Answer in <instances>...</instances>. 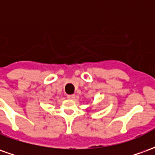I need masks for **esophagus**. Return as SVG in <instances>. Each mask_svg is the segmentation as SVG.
<instances>
[{
  "label": "esophagus",
  "mask_w": 155,
  "mask_h": 155,
  "mask_svg": "<svg viewBox=\"0 0 155 155\" xmlns=\"http://www.w3.org/2000/svg\"><path fill=\"white\" fill-rule=\"evenodd\" d=\"M67 98L70 99V100H74V98H75V95L74 94H68Z\"/></svg>",
  "instance_id": "1"
}]
</instances>
